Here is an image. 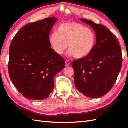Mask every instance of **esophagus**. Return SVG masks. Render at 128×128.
Returning a JSON list of instances; mask_svg holds the SVG:
<instances>
[{
	"label": "esophagus",
	"mask_w": 128,
	"mask_h": 128,
	"mask_svg": "<svg viewBox=\"0 0 128 128\" xmlns=\"http://www.w3.org/2000/svg\"><path fill=\"white\" fill-rule=\"evenodd\" d=\"M69 64H70V62H69L68 60H66V66H69Z\"/></svg>",
	"instance_id": "1"
}]
</instances>
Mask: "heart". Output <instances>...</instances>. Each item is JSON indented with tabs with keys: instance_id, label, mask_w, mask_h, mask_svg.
<instances>
[{
	"instance_id": "b5f03b06",
	"label": "heart",
	"mask_w": 128,
	"mask_h": 128,
	"mask_svg": "<svg viewBox=\"0 0 128 128\" xmlns=\"http://www.w3.org/2000/svg\"><path fill=\"white\" fill-rule=\"evenodd\" d=\"M50 43L58 55H62L67 48L77 59H82L92 52L96 44V36L89 28L80 23L65 22L57 28V33L51 34Z\"/></svg>"
}]
</instances>
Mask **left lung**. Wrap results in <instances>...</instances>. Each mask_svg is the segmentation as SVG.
<instances>
[{"mask_svg":"<svg viewBox=\"0 0 128 128\" xmlns=\"http://www.w3.org/2000/svg\"><path fill=\"white\" fill-rule=\"evenodd\" d=\"M93 28L96 36L89 55L72 62L77 89L89 98H100L110 92L122 66L121 47L114 34L104 26L80 19Z\"/></svg>","mask_w":128,"mask_h":128,"instance_id":"8db88e82","label":"left lung"}]
</instances>
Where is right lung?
<instances>
[{
  "instance_id": "add662e5",
  "label": "right lung",
  "mask_w": 128,
  "mask_h": 128,
  "mask_svg": "<svg viewBox=\"0 0 128 128\" xmlns=\"http://www.w3.org/2000/svg\"><path fill=\"white\" fill-rule=\"evenodd\" d=\"M58 18L49 17L28 24L13 38L8 72L17 90L25 98L43 100L52 92L54 77L66 66L51 48L49 35Z\"/></svg>"
}]
</instances>
